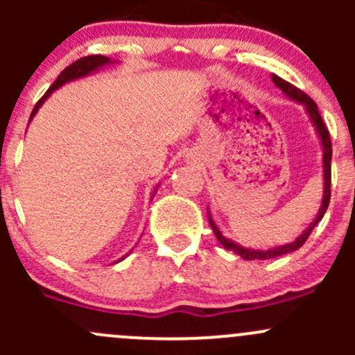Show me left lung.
<instances>
[{
    "mask_svg": "<svg viewBox=\"0 0 355 355\" xmlns=\"http://www.w3.org/2000/svg\"><path fill=\"white\" fill-rule=\"evenodd\" d=\"M273 82L278 85V87L282 89V91L285 92V94L288 96V98L295 99L297 103H302V105L306 106L307 113H309L311 120H313L314 127H316L318 134H320L321 144H323V170H324L323 204H321V209H320V213H318L316 220H314L313 223L309 225V228H307V230H304V234L300 235V237H297L295 241L290 242V244H285V245H280V247H273V249H270V250L245 249V247H242V245L235 244V242H232L230 239H225L223 235H221V232L216 228L214 221L211 220V216H209V225H211V228H213L214 235H216L218 242H220V244L223 245L227 250H234V252L239 254V256H241L242 259H247V261H252V259H271V257L284 256V254L293 252V250L300 249V247L306 244L307 239H309V235H311V232H313V228L316 227V225L321 221V218L324 216V213H327V209H328V204H330V198H331V189H330L331 187V139H330V132H328L327 125H324L323 118H321L320 110H318L316 103H314L313 99H311L309 96L306 94V92L300 91V89H297L295 85H292V84H290V82L284 80V78H280V77H278V75H273Z\"/></svg>",
    "mask_w": 355,
    "mask_h": 355,
    "instance_id": "left-lung-1",
    "label": "left lung"
}]
</instances>
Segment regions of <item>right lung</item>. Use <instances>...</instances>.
Masks as SVG:
<instances>
[{"instance_id": "right-lung-1", "label": "right lung", "mask_w": 355, "mask_h": 355, "mask_svg": "<svg viewBox=\"0 0 355 355\" xmlns=\"http://www.w3.org/2000/svg\"><path fill=\"white\" fill-rule=\"evenodd\" d=\"M106 63H110V58H106V56L89 55V56H84V58L77 60V62H73V63H71V65H68L65 70H63L62 73L58 75V78H56V80L53 82L51 87H49L48 91H46V94L42 96L41 99H39L37 105L34 106V110H32V113H31V120H32V116H34V114L37 113L39 106H41L42 103H44V99L48 98V96L51 94L53 91H56V89H58V87H62V85L65 84V82L75 80V78H78V77H84V75L91 73V71H94L96 68L106 65Z\"/></svg>"}]
</instances>
